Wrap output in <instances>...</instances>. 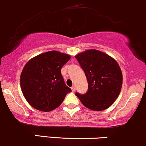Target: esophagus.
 Masks as SVG:
<instances>
[{"instance_id":"34e87169","label":"esophagus","mask_w":146,"mask_h":146,"mask_svg":"<svg viewBox=\"0 0 146 146\" xmlns=\"http://www.w3.org/2000/svg\"><path fill=\"white\" fill-rule=\"evenodd\" d=\"M71 89H72V92H74L75 90H76V88H75V86H72Z\"/></svg>"}]
</instances>
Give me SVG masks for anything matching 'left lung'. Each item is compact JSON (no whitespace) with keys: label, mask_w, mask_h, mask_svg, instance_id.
Returning <instances> with one entry per match:
<instances>
[{"label":"left lung","mask_w":146,"mask_h":146,"mask_svg":"<svg viewBox=\"0 0 146 146\" xmlns=\"http://www.w3.org/2000/svg\"><path fill=\"white\" fill-rule=\"evenodd\" d=\"M87 78L88 89L84 95H76L86 107L103 111L113 104L123 84V74L116 60L95 49H89L75 56Z\"/></svg>","instance_id":"left-lung-1"}]
</instances>
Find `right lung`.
<instances>
[{
    "label": "right lung",
    "mask_w": 146,
    "mask_h": 146,
    "mask_svg": "<svg viewBox=\"0 0 146 146\" xmlns=\"http://www.w3.org/2000/svg\"><path fill=\"white\" fill-rule=\"evenodd\" d=\"M70 59V55L51 51L33 58L25 65L20 85L31 106L45 112L60 106L67 94L72 91L61 74V68Z\"/></svg>",
    "instance_id": "obj_1"
}]
</instances>
